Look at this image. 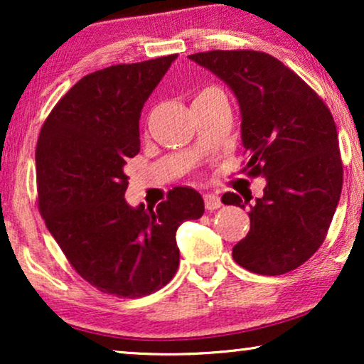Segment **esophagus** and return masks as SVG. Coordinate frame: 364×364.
I'll return each mask as SVG.
<instances>
[{
    "label": "esophagus",
    "mask_w": 364,
    "mask_h": 364,
    "mask_svg": "<svg viewBox=\"0 0 364 364\" xmlns=\"http://www.w3.org/2000/svg\"><path fill=\"white\" fill-rule=\"evenodd\" d=\"M203 202H205V208L207 210H217V208L222 207V202L220 198H218L217 196H213V193H205L203 196Z\"/></svg>",
    "instance_id": "1"
}]
</instances>
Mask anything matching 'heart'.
Returning <instances> with one entry per match:
<instances>
[{"mask_svg": "<svg viewBox=\"0 0 364 364\" xmlns=\"http://www.w3.org/2000/svg\"><path fill=\"white\" fill-rule=\"evenodd\" d=\"M217 92H220V91H218V89H215V87H203V89H200V91L196 94V99L210 96V94H217ZM196 99H193V101H196Z\"/></svg>", "mask_w": 364, "mask_h": 364, "instance_id": "obj_1", "label": "heart"}]
</instances>
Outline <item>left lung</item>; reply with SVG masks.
I'll return each instance as SVG.
<instances>
[{
	"label": "left lung",
	"mask_w": 364,
	"mask_h": 364,
	"mask_svg": "<svg viewBox=\"0 0 364 364\" xmlns=\"http://www.w3.org/2000/svg\"><path fill=\"white\" fill-rule=\"evenodd\" d=\"M222 79L242 114V172L265 177L250 205V232L233 247L238 265L283 275L303 265L325 240L340 202L343 164L338 132L323 99L282 61L262 51H207L188 56ZM245 208L250 198L222 196Z\"/></svg>",
	"instance_id": "1"
}]
</instances>
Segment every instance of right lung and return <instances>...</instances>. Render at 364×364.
Segmentation results:
<instances>
[{"label":"right lung","instance_id":"add662e5","mask_svg":"<svg viewBox=\"0 0 364 364\" xmlns=\"http://www.w3.org/2000/svg\"><path fill=\"white\" fill-rule=\"evenodd\" d=\"M177 54L91 73L64 94L36 146L38 207L69 263L102 293L141 298L178 268L176 232L203 215V198L176 187L157 207L124 198V166L141 151L144 104Z\"/></svg>","mask_w":364,"mask_h":364}]
</instances>
